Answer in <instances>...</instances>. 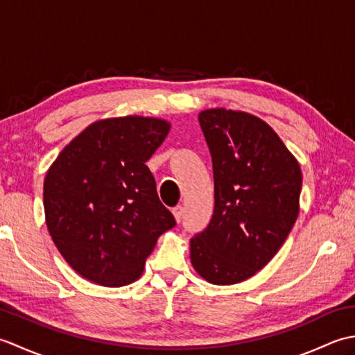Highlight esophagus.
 I'll use <instances>...</instances> for the list:
<instances>
[{
  "instance_id": "34e87169",
  "label": "esophagus",
  "mask_w": 355,
  "mask_h": 355,
  "mask_svg": "<svg viewBox=\"0 0 355 355\" xmlns=\"http://www.w3.org/2000/svg\"><path fill=\"white\" fill-rule=\"evenodd\" d=\"M172 214H173V218H175V221L180 223V221H182V218H183V207L182 206L173 207L172 209Z\"/></svg>"
}]
</instances>
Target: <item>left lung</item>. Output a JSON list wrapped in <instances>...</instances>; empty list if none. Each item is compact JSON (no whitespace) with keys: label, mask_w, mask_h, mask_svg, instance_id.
Segmentation results:
<instances>
[{"label":"left lung","mask_w":355,"mask_h":355,"mask_svg":"<svg viewBox=\"0 0 355 355\" xmlns=\"http://www.w3.org/2000/svg\"><path fill=\"white\" fill-rule=\"evenodd\" d=\"M212 155L215 209L191 239V262L207 282L232 285L273 259L299 215L300 166L262 119L210 108L198 114Z\"/></svg>","instance_id":"1"}]
</instances>
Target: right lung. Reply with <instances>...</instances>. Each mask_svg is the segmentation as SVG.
I'll list each match as a JSON object with an SVG mask.
<instances>
[{
  "mask_svg": "<svg viewBox=\"0 0 355 355\" xmlns=\"http://www.w3.org/2000/svg\"><path fill=\"white\" fill-rule=\"evenodd\" d=\"M164 119L125 116L88 125L44 180L50 236L87 281L123 286L141 276L158 236L175 225L146 162L169 134Z\"/></svg>",
  "mask_w": 355,
  "mask_h": 355,
  "instance_id": "1",
  "label": "right lung"
}]
</instances>
